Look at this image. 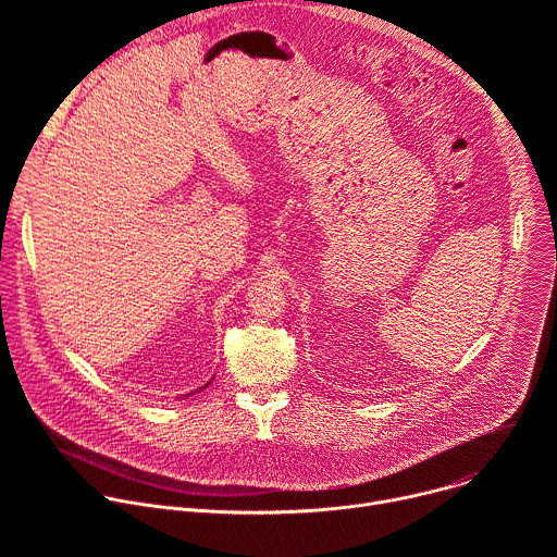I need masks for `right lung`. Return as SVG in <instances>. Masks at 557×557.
Returning a JSON list of instances; mask_svg holds the SVG:
<instances>
[{"instance_id": "add662e5", "label": "right lung", "mask_w": 557, "mask_h": 557, "mask_svg": "<svg viewBox=\"0 0 557 557\" xmlns=\"http://www.w3.org/2000/svg\"><path fill=\"white\" fill-rule=\"evenodd\" d=\"M209 383H211V381H207V385H209ZM207 385H202V387H200V389H205V387H207ZM196 392H198V389H196Z\"/></svg>"}]
</instances>
